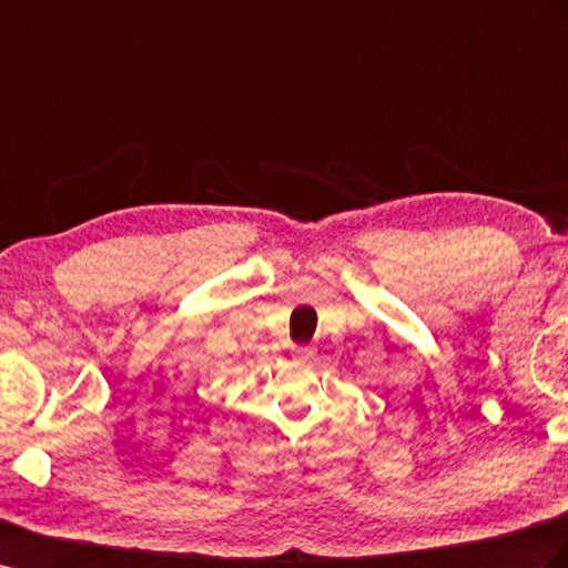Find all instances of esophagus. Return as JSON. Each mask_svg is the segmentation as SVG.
<instances>
[{"instance_id": "1", "label": "esophagus", "mask_w": 568, "mask_h": 568, "mask_svg": "<svg viewBox=\"0 0 568 568\" xmlns=\"http://www.w3.org/2000/svg\"><path fill=\"white\" fill-rule=\"evenodd\" d=\"M315 354H317L315 346H298V348H296V358H298V361H311Z\"/></svg>"}]
</instances>
